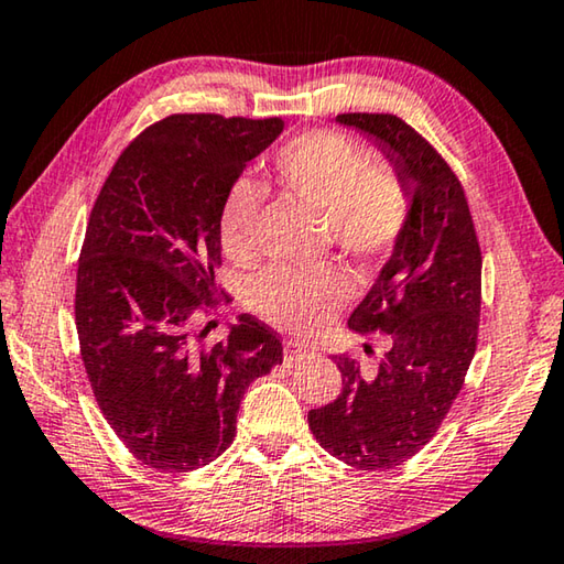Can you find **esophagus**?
I'll use <instances>...</instances> for the list:
<instances>
[{
  "label": "esophagus",
  "mask_w": 564,
  "mask_h": 564,
  "mask_svg": "<svg viewBox=\"0 0 564 564\" xmlns=\"http://www.w3.org/2000/svg\"><path fill=\"white\" fill-rule=\"evenodd\" d=\"M311 348L303 346V343L299 340H285L283 346V356H285V362H295V360H303L305 356H308Z\"/></svg>",
  "instance_id": "1"
}]
</instances>
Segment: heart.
<instances>
[{
  "mask_svg": "<svg viewBox=\"0 0 564 564\" xmlns=\"http://www.w3.org/2000/svg\"><path fill=\"white\" fill-rule=\"evenodd\" d=\"M273 178L285 196L328 224L333 243L358 259L386 253L405 228V186L393 171L370 166L366 151L338 133L311 131L289 141L275 156ZM259 214L261 188L238 181L218 221V241L238 265L256 259ZM350 293V279L338 269H271L253 283L251 303L273 326L316 330Z\"/></svg>",
  "mask_w": 564,
  "mask_h": 564,
  "instance_id": "b5f03b06",
  "label": "heart"
}]
</instances>
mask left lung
Here are the masks:
<instances>
[{
    "label": "left lung",
    "mask_w": 564,
    "mask_h": 564,
    "mask_svg": "<svg viewBox=\"0 0 564 564\" xmlns=\"http://www.w3.org/2000/svg\"><path fill=\"white\" fill-rule=\"evenodd\" d=\"M405 186L410 212L390 259L350 313L356 333H386L376 362L338 356L340 395L308 413L321 447L358 470H388L431 443L477 346L482 256L460 181L393 113H340ZM370 350V346H366Z\"/></svg>",
    "instance_id": "obj_1"
}]
</instances>
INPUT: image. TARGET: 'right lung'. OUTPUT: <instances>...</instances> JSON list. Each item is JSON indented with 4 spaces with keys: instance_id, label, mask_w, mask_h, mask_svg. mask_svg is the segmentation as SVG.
Here are the masks:
<instances>
[{
    "instance_id": "add662e5",
    "label": "right lung",
    "mask_w": 564,
    "mask_h": 564,
    "mask_svg": "<svg viewBox=\"0 0 564 564\" xmlns=\"http://www.w3.org/2000/svg\"><path fill=\"white\" fill-rule=\"evenodd\" d=\"M283 127L174 113L131 141L91 208L76 271L82 360L107 423L154 470L216 460L246 388L283 360L275 333L246 313L214 348L191 340L218 303L226 198Z\"/></svg>"
}]
</instances>
